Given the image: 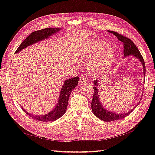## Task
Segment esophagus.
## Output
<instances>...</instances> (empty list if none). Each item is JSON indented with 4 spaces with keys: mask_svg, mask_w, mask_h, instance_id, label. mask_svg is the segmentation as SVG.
Instances as JSON below:
<instances>
[{
    "mask_svg": "<svg viewBox=\"0 0 155 155\" xmlns=\"http://www.w3.org/2000/svg\"><path fill=\"white\" fill-rule=\"evenodd\" d=\"M87 81L86 80V78L83 77H80V79H79V83L80 84H84L85 83H87Z\"/></svg>",
    "mask_w": 155,
    "mask_h": 155,
    "instance_id": "34e87169",
    "label": "esophagus"
}]
</instances>
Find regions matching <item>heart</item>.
I'll use <instances>...</instances> for the list:
<instances>
[{
  "label": "heart",
  "mask_w": 155,
  "mask_h": 155,
  "mask_svg": "<svg viewBox=\"0 0 155 155\" xmlns=\"http://www.w3.org/2000/svg\"><path fill=\"white\" fill-rule=\"evenodd\" d=\"M110 47L107 44L103 42H98L93 47V50L88 52V56L93 58H103L105 57V62L108 64L113 62L114 59L113 54L110 53ZM93 72H96L94 69H93Z\"/></svg>",
  "instance_id": "obj_1"
}]
</instances>
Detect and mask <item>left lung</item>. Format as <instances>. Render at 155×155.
Segmentation results:
<instances>
[{"instance_id": "8db88e82", "label": "left lung", "mask_w": 155, "mask_h": 155, "mask_svg": "<svg viewBox=\"0 0 155 155\" xmlns=\"http://www.w3.org/2000/svg\"><path fill=\"white\" fill-rule=\"evenodd\" d=\"M108 32L111 34H113L115 37H116L118 40L122 42L123 45V49H124V56L125 57H127V56L129 55H133L136 58H139L141 63L143 64V71L144 74H145V71H146V68H145V63H144V61L143 59V56L141 55L140 52H139V49L137 47V46L134 45V42L130 40V38L128 37H125V36L119 34L117 32L112 31H108ZM145 77V76H144ZM94 86L93 87L94 88V92H93V98H92V102H91V108L92 110H93V113L94 114L100 118L101 120H104L105 122H111L114 120H120L122 118H125L127 116H128L131 112H132L134 109H131L129 110L128 113H122V114H117L114 113V112L108 111L106 108H104L103 106V104H101V101L99 100V94H98V81H94ZM137 106L135 107H137ZM134 107V108H135Z\"/></svg>"}]
</instances>
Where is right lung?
<instances>
[{
	"label": "right lung",
	"instance_id": "obj_1",
	"mask_svg": "<svg viewBox=\"0 0 155 155\" xmlns=\"http://www.w3.org/2000/svg\"><path fill=\"white\" fill-rule=\"evenodd\" d=\"M60 30L61 28H48L32 32V33L29 36H28L27 38L22 42L21 45L18 47V48L16 49L15 53L21 51L23 48L27 47L29 45L34 44L35 42H37L40 41L44 40L45 38H48L50 36L52 35L54 33H55L56 32H58ZM78 81V77H73L72 78L67 79L64 81L63 87H62L57 104L56 105L54 110L50 112V113H48V114L37 116V115H33L28 113V112L25 111L22 108V109L31 117L39 121L49 122L56 120L58 119V118L62 117L66 112V110H67V108L68 106L69 97H70V94L72 91L77 86Z\"/></svg>",
	"mask_w": 155,
	"mask_h": 155
}]
</instances>
